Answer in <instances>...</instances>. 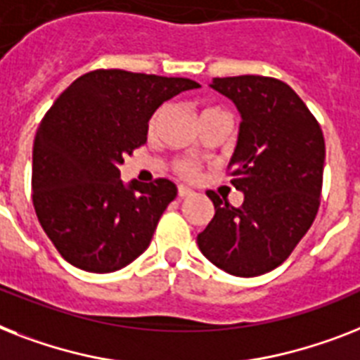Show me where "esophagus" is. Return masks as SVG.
<instances>
[{
  "instance_id": "esophagus-1",
  "label": "esophagus",
  "mask_w": 360,
  "mask_h": 360,
  "mask_svg": "<svg viewBox=\"0 0 360 360\" xmlns=\"http://www.w3.org/2000/svg\"><path fill=\"white\" fill-rule=\"evenodd\" d=\"M177 195H179V198H186V195H192V190L186 188V186H179V188H177Z\"/></svg>"
}]
</instances>
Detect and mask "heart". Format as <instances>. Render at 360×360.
Returning a JSON list of instances; mask_svg holds the SVG:
<instances>
[{
	"label": "heart",
	"instance_id": "1",
	"mask_svg": "<svg viewBox=\"0 0 360 360\" xmlns=\"http://www.w3.org/2000/svg\"><path fill=\"white\" fill-rule=\"evenodd\" d=\"M162 112H165V110L159 109L157 112L153 114V116H151L150 129H155V127H157V124H159V120H160V116H162ZM175 170H177V174H179L181 177H186V179H192V177H195V175H198V166H195L192 160H186V159L177 160V162H175Z\"/></svg>",
	"mask_w": 360,
	"mask_h": 360
}]
</instances>
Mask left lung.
Returning <instances> with one entry per match:
<instances>
[{"mask_svg": "<svg viewBox=\"0 0 360 360\" xmlns=\"http://www.w3.org/2000/svg\"><path fill=\"white\" fill-rule=\"evenodd\" d=\"M210 89L240 112L231 185L240 207L207 192L214 218L198 235L210 262L231 276L255 277L288 259L320 207L326 142L320 124L286 83L262 75L214 77Z\"/></svg>", "mask_w": 360, "mask_h": 360, "instance_id": "1", "label": "left lung"}]
</instances>
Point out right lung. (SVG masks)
<instances>
[{
  "label": "right lung",
  "mask_w": 360,
  "mask_h": 360,
  "mask_svg": "<svg viewBox=\"0 0 360 360\" xmlns=\"http://www.w3.org/2000/svg\"><path fill=\"white\" fill-rule=\"evenodd\" d=\"M200 84L185 77L94 70L46 112L33 146V205L60 255L84 271L109 274L142 255L177 195L168 179H120V165L148 140L160 105Z\"/></svg>",
  "instance_id": "obj_1"
}]
</instances>
